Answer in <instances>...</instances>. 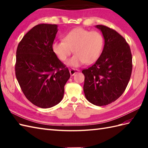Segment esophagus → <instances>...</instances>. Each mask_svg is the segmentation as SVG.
<instances>
[{
    "mask_svg": "<svg viewBox=\"0 0 148 148\" xmlns=\"http://www.w3.org/2000/svg\"><path fill=\"white\" fill-rule=\"evenodd\" d=\"M69 72H70V74L71 76H74V75L77 73V72H79V70H78V69H71L70 70H69Z\"/></svg>",
    "mask_w": 148,
    "mask_h": 148,
    "instance_id": "34e87169",
    "label": "esophagus"
}]
</instances>
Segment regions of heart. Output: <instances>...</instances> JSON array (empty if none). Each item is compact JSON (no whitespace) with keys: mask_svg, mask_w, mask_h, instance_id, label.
Here are the masks:
<instances>
[{"mask_svg":"<svg viewBox=\"0 0 148 148\" xmlns=\"http://www.w3.org/2000/svg\"><path fill=\"white\" fill-rule=\"evenodd\" d=\"M104 39L99 32L90 31L78 27L69 31L63 37V40L52 44V50L60 60L65 62L74 50L75 55L69 62V65L78 67L83 64H91L101 55Z\"/></svg>","mask_w":148,"mask_h":148,"instance_id":"b5f03b06","label":"heart"}]
</instances>
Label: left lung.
Returning a JSON list of instances; mask_svg holds the SVG:
<instances>
[{
  "mask_svg": "<svg viewBox=\"0 0 148 148\" xmlns=\"http://www.w3.org/2000/svg\"><path fill=\"white\" fill-rule=\"evenodd\" d=\"M104 38L101 55L91 67L82 71L86 99L98 106L108 105L120 97L128 85L132 71L130 46L116 30L98 25Z\"/></svg>",
  "mask_w": 148,
  "mask_h": 148,
  "instance_id": "obj_1",
  "label": "left lung"
}]
</instances>
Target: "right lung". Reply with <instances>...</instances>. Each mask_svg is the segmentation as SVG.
<instances>
[{
    "label": "right lung",
    "mask_w": 148,
    "mask_h": 148,
    "mask_svg": "<svg viewBox=\"0 0 148 148\" xmlns=\"http://www.w3.org/2000/svg\"><path fill=\"white\" fill-rule=\"evenodd\" d=\"M55 24H39L23 36L16 50L15 74L26 98L41 108L61 101L70 77L68 68L52 50L57 33Z\"/></svg>",
    "instance_id": "obj_1"
}]
</instances>
